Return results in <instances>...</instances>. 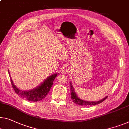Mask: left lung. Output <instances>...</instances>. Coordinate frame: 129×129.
<instances>
[{"label":"left lung","instance_id":"left-lung-1","mask_svg":"<svg viewBox=\"0 0 129 129\" xmlns=\"http://www.w3.org/2000/svg\"><path fill=\"white\" fill-rule=\"evenodd\" d=\"M70 86L71 99H72L73 101L75 103H76L78 105H80V106H93V105H96L102 103L104 100H105L107 98V97H106L105 98L103 99L102 100L98 101V102H88V101H84L83 100H81V99L78 98V97L77 96L76 93L74 92V89H73V86L72 85H71V84H70Z\"/></svg>","mask_w":129,"mask_h":129}]
</instances>
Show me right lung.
<instances>
[{
  "instance_id": "1",
  "label": "right lung",
  "mask_w": 129,
  "mask_h": 129,
  "mask_svg": "<svg viewBox=\"0 0 129 129\" xmlns=\"http://www.w3.org/2000/svg\"><path fill=\"white\" fill-rule=\"evenodd\" d=\"M9 73L10 74L9 72ZM58 75V74H55L49 77L39 87L31 90H21L14 85L13 81L11 80V82L12 86L16 93L30 102H38L44 99L48 93L53 85V81Z\"/></svg>"
}]
</instances>
